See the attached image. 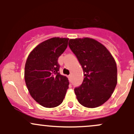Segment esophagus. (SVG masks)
<instances>
[{
    "label": "esophagus",
    "mask_w": 134,
    "mask_h": 134,
    "mask_svg": "<svg viewBox=\"0 0 134 134\" xmlns=\"http://www.w3.org/2000/svg\"><path fill=\"white\" fill-rule=\"evenodd\" d=\"M68 77H69V79H71V75H69L68 76Z\"/></svg>",
    "instance_id": "obj_1"
}]
</instances>
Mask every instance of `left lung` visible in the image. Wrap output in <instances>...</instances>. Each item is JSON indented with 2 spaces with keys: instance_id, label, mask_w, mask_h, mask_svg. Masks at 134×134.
Instances as JSON below:
<instances>
[{
  "instance_id": "8db88e82",
  "label": "left lung",
  "mask_w": 134,
  "mask_h": 134,
  "mask_svg": "<svg viewBox=\"0 0 134 134\" xmlns=\"http://www.w3.org/2000/svg\"><path fill=\"white\" fill-rule=\"evenodd\" d=\"M69 46L83 69V82L76 87L78 101L94 108L106 102L117 83V69L111 54L104 45L90 37L71 39Z\"/></svg>"
}]
</instances>
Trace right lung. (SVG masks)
<instances>
[{
	"label": "right lung",
	"mask_w": 134,
	"mask_h": 134,
	"mask_svg": "<svg viewBox=\"0 0 134 134\" xmlns=\"http://www.w3.org/2000/svg\"><path fill=\"white\" fill-rule=\"evenodd\" d=\"M69 38L52 37L30 52L25 67V80L31 97L42 106L55 108L62 103L69 88L68 78L58 72V59Z\"/></svg>",
	"instance_id": "obj_1"
}]
</instances>
